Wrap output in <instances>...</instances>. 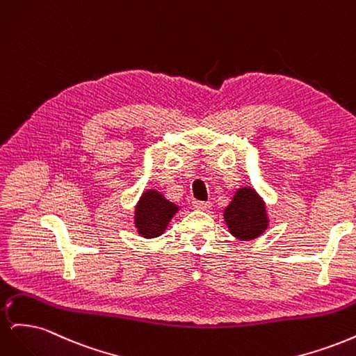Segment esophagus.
<instances>
[{
  "mask_svg": "<svg viewBox=\"0 0 356 356\" xmlns=\"http://www.w3.org/2000/svg\"><path fill=\"white\" fill-rule=\"evenodd\" d=\"M211 202H202V200H195L193 202V208L197 209V211H208L211 209Z\"/></svg>",
  "mask_w": 356,
  "mask_h": 356,
  "instance_id": "1",
  "label": "esophagus"
}]
</instances>
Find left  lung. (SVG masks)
<instances>
[{
    "mask_svg": "<svg viewBox=\"0 0 356 356\" xmlns=\"http://www.w3.org/2000/svg\"><path fill=\"white\" fill-rule=\"evenodd\" d=\"M224 221L234 238L257 239L268 227L266 203L252 187L238 188L229 207L224 209Z\"/></svg>",
    "mask_w": 356,
    "mask_h": 356,
    "instance_id": "1",
    "label": "left lung"
}]
</instances>
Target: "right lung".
Here are the masks:
<instances>
[{
	"instance_id": "right-lung-1",
	"label": "right lung",
	"mask_w": 356,
	"mask_h": 356,
	"mask_svg": "<svg viewBox=\"0 0 356 356\" xmlns=\"http://www.w3.org/2000/svg\"><path fill=\"white\" fill-rule=\"evenodd\" d=\"M179 211V207L169 202L160 191L147 190L135 207L134 224L143 238L152 239L163 234L168 224Z\"/></svg>"
}]
</instances>
